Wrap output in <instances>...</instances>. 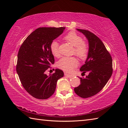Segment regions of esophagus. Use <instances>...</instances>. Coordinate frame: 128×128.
I'll list each match as a JSON object with an SVG mask.
<instances>
[{"instance_id":"34e87169","label":"esophagus","mask_w":128,"mask_h":128,"mask_svg":"<svg viewBox=\"0 0 128 128\" xmlns=\"http://www.w3.org/2000/svg\"><path fill=\"white\" fill-rule=\"evenodd\" d=\"M64 75H65V76H66V77L69 78H71L72 77V75H69V74H66V73H65Z\"/></svg>"}]
</instances>
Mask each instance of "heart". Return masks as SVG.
Wrapping results in <instances>:
<instances>
[{
	"label": "heart",
	"mask_w": 128,
	"mask_h": 128,
	"mask_svg": "<svg viewBox=\"0 0 128 128\" xmlns=\"http://www.w3.org/2000/svg\"><path fill=\"white\" fill-rule=\"evenodd\" d=\"M64 39L74 46L73 53L80 58H84L86 56L88 52V47L86 43L83 41L82 38L80 35L74 32H70L65 36ZM50 50L54 56L59 57L58 43L56 40L52 42L50 45ZM78 62L74 57H62L59 60L57 66L63 71L70 72L73 69L77 66Z\"/></svg>",
	"instance_id": "obj_1"
}]
</instances>
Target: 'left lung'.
Here are the masks:
<instances>
[{"mask_svg":"<svg viewBox=\"0 0 128 128\" xmlns=\"http://www.w3.org/2000/svg\"><path fill=\"white\" fill-rule=\"evenodd\" d=\"M86 37L88 52L85 64L80 68L82 74L88 72L86 78H80V85L74 88L76 94L84 98L93 96L101 90L112 74V59L104 44L98 37L86 30L76 29Z\"/></svg>","mask_w":128,"mask_h":128,"instance_id":"8db88e82","label":"left lung"}]
</instances>
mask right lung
<instances>
[{
	"label": "right lung",
	"instance_id": "obj_1",
	"mask_svg": "<svg viewBox=\"0 0 128 128\" xmlns=\"http://www.w3.org/2000/svg\"><path fill=\"white\" fill-rule=\"evenodd\" d=\"M65 28H37L26 38L19 49L16 72L24 88L36 98H50L55 92L57 81L63 77V72L59 69L49 76L46 72L54 62L50 43L62 34Z\"/></svg>",
	"mask_w": 128,
	"mask_h": 128
}]
</instances>
